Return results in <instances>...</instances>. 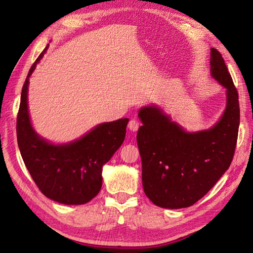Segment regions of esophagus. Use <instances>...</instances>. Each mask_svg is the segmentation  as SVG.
I'll list each match as a JSON object with an SVG mask.
<instances>
[{
	"instance_id": "obj_1",
	"label": "esophagus",
	"mask_w": 253,
	"mask_h": 253,
	"mask_svg": "<svg viewBox=\"0 0 253 253\" xmlns=\"http://www.w3.org/2000/svg\"><path fill=\"white\" fill-rule=\"evenodd\" d=\"M127 126L132 132H136V131H138V128L140 126V122L138 120H136V119H131L128 122Z\"/></svg>"
}]
</instances>
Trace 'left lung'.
<instances>
[{
    "label": "left lung",
    "mask_w": 253,
    "mask_h": 253,
    "mask_svg": "<svg viewBox=\"0 0 253 253\" xmlns=\"http://www.w3.org/2000/svg\"><path fill=\"white\" fill-rule=\"evenodd\" d=\"M211 75L227 88V106L217 124L188 133L157 106H144L137 144L145 195L158 207L187 208L200 201L230 167L240 126L239 94L220 52L211 48Z\"/></svg>",
    "instance_id": "1"
}]
</instances>
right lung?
Returning a JSON list of instances; mask_svg holds the SVG:
<instances>
[{"label":"right lung","instance_id":"1","mask_svg":"<svg viewBox=\"0 0 253 253\" xmlns=\"http://www.w3.org/2000/svg\"><path fill=\"white\" fill-rule=\"evenodd\" d=\"M47 47L30 67L22 88L17 117L18 145L30 176L45 196L64 205H83L100 191L102 167L124 142L128 119L99 125L80 139L66 144L55 145L41 138L30 124L27 88L30 75Z\"/></svg>","mask_w":253,"mask_h":253}]
</instances>
